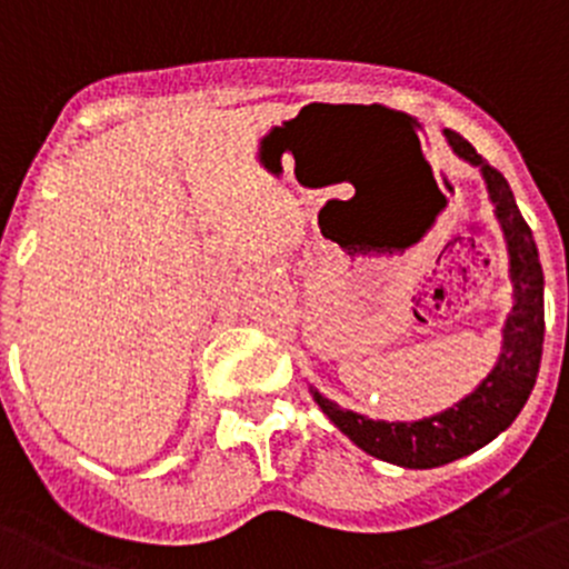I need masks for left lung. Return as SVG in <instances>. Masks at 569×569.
Returning <instances> with one entry per match:
<instances>
[{
    "label": "left lung",
    "instance_id": "obj_1",
    "mask_svg": "<svg viewBox=\"0 0 569 569\" xmlns=\"http://www.w3.org/2000/svg\"><path fill=\"white\" fill-rule=\"evenodd\" d=\"M446 137L462 159L481 168L509 242L515 308L509 313L507 327H503V352L498 358V366L473 393L465 396L460 405L416 423L371 421L358 412L341 410L336 401L313 391L321 412L352 443H358L366 455L377 457V460L405 465V468H438V465L460 460V457L498 438L523 410L533 382H537L539 360H542V267H539V252L533 244L529 222L520 214L507 178L492 164H487L476 153V148L457 131L446 129Z\"/></svg>",
    "mask_w": 569,
    "mask_h": 569
}]
</instances>
